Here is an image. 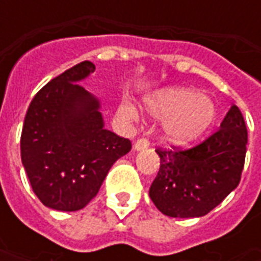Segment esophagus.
<instances>
[{"label": "esophagus", "instance_id": "34e87169", "mask_svg": "<svg viewBox=\"0 0 261 261\" xmlns=\"http://www.w3.org/2000/svg\"><path fill=\"white\" fill-rule=\"evenodd\" d=\"M149 147V141L145 140V138H140V140H137L136 144H134V149L136 151H142V149H145V148Z\"/></svg>", "mask_w": 261, "mask_h": 261}]
</instances>
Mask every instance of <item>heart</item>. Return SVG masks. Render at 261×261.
I'll return each mask as SVG.
<instances>
[{
  "label": "heart",
  "mask_w": 261,
  "mask_h": 261,
  "mask_svg": "<svg viewBox=\"0 0 261 261\" xmlns=\"http://www.w3.org/2000/svg\"><path fill=\"white\" fill-rule=\"evenodd\" d=\"M144 109L152 119L165 120L164 138L173 145L196 141L217 117V106L208 95L177 86L153 92L145 97ZM121 113L138 119V112L128 105L121 106Z\"/></svg>",
  "instance_id": "1"
}]
</instances>
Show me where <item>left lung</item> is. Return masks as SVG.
Returning a JSON list of instances; mask_svg holds the SVG:
<instances>
[{
    "label": "left lung",
    "mask_w": 261,
    "mask_h": 261,
    "mask_svg": "<svg viewBox=\"0 0 261 261\" xmlns=\"http://www.w3.org/2000/svg\"><path fill=\"white\" fill-rule=\"evenodd\" d=\"M247 130L230 106L217 133L190 149H156L161 168L149 187L159 211L173 218H198L233 192L245 165Z\"/></svg>",
    "instance_id": "obj_1"
}]
</instances>
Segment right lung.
<instances>
[{
    "instance_id": "right-lung-1",
    "label": "right lung",
    "mask_w": 261,
    "mask_h": 261,
    "mask_svg": "<svg viewBox=\"0 0 261 261\" xmlns=\"http://www.w3.org/2000/svg\"><path fill=\"white\" fill-rule=\"evenodd\" d=\"M91 61L67 69L33 97L20 136V158L37 198L57 211H78L96 196L131 142L105 128L100 100L81 81Z\"/></svg>"
}]
</instances>
